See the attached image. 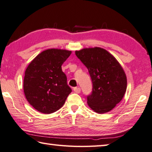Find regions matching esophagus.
Here are the masks:
<instances>
[{"instance_id":"34e87169","label":"esophagus","mask_w":152,"mask_h":152,"mask_svg":"<svg viewBox=\"0 0 152 152\" xmlns=\"http://www.w3.org/2000/svg\"><path fill=\"white\" fill-rule=\"evenodd\" d=\"M74 91L76 93H80L81 91V89H80L79 87H76V88H74Z\"/></svg>"}]
</instances>
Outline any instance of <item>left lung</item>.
Segmentation results:
<instances>
[{
    "label": "left lung",
    "mask_w": 152,
    "mask_h": 152,
    "mask_svg": "<svg viewBox=\"0 0 152 152\" xmlns=\"http://www.w3.org/2000/svg\"><path fill=\"white\" fill-rule=\"evenodd\" d=\"M75 53L91 78L92 92L87 96L89 106L99 114L112 110L121 101L127 89V77L120 64L101 48H84Z\"/></svg>",
    "instance_id": "8db88e82"
}]
</instances>
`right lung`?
I'll list each match as a JSON object with an SVG mask.
<instances>
[{"instance_id":"1","label":"right lung","mask_w":152,"mask_h":152,"mask_svg":"<svg viewBox=\"0 0 152 152\" xmlns=\"http://www.w3.org/2000/svg\"><path fill=\"white\" fill-rule=\"evenodd\" d=\"M72 53L61 49L43 51L28 64L25 72L23 91L37 110L51 114L60 109L72 89L61 66Z\"/></svg>"}]
</instances>
